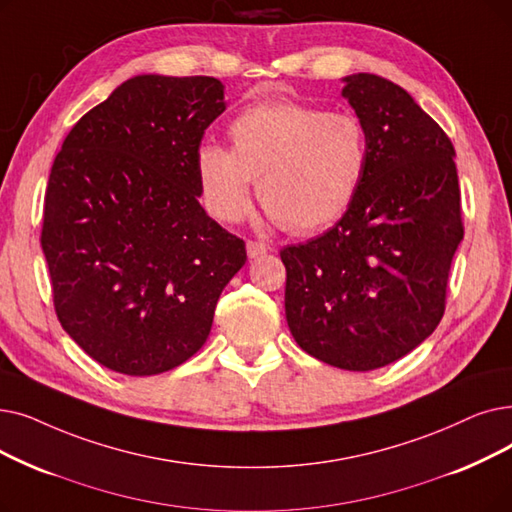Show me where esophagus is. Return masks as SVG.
<instances>
[{"label":"esophagus","instance_id":"34e87169","mask_svg":"<svg viewBox=\"0 0 512 512\" xmlns=\"http://www.w3.org/2000/svg\"><path fill=\"white\" fill-rule=\"evenodd\" d=\"M268 251H270L268 244L257 242V240H249V242H247V255H249L251 259H257V257L265 255Z\"/></svg>","mask_w":512,"mask_h":512}]
</instances>
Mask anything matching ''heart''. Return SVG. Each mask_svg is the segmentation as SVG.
Here are the masks:
<instances>
[{"label": "heart", "instance_id": "1", "mask_svg": "<svg viewBox=\"0 0 512 512\" xmlns=\"http://www.w3.org/2000/svg\"><path fill=\"white\" fill-rule=\"evenodd\" d=\"M232 150L205 144L196 175L205 209L240 221L253 203V180L270 219L295 234L318 232L355 201L370 163L360 117L293 102H261L230 123Z\"/></svg>", "mask_w": 512, "mask_h": 512}]
</instances>
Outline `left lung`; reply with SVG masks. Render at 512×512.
<instances>
[{
	"label": "left lung",
	"instance_id": "1",
	"mask_svg": "<svg viewBox=\"0 0 512 512\" xmlns=\"http://www.w3.org/2000/svg\"><path fill=\"white\" fill-rule=\"evenodd\" d=\"M343 81L368 131V171L335 226L280 251L284 309L303 351L366 372L404 358L437 328L464 228L446 131L393 81Z\"/></svg>",
	"mask_w": 512,
	"mask_h": 512
}]
</instances>
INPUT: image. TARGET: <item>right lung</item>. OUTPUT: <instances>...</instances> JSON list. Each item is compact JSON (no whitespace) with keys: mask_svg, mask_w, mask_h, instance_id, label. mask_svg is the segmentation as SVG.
Returning <instances> with one entry per match:
<instances>
[{"mask_svg":"<svg viewBox=\"0 0 512 512\" xmlns=\"http://www.w3.org/2000/svg\"><path fill=\"white\" fill-rule=\"evenodd\" d=\"M224 110L215 77L138 75L56 154L41 228L56 316L110 370L150 376L192 358L247 261L198 203L196 152Z\"/></svg>","mask_w":512,"mask_h":512,"instance_id":"right-lung-1","label":"right lung"}]
</instances>
